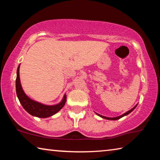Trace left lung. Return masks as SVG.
<instances>
[{
    "instance_id": "left-lung-1",
    "label": "left lung",
    "mask_w": 160,
    "mask_h": 160,
    "mask_svg": "<svg viewBox=\"0 0 160 160\" xmlns=\"http://www.w3.org/2000/svg\"><path fill=\"white\" fill-rule=\"evenodd\" d=\"M137 105L138 104H136L135 105V106L132 108V109H131V110H129V111H128V112H126L125 113H123V114H122V115H121V116H117V117H113V118H110V117H107V116H102V115H100V114H99V113H96L97 115H98L99 116H100V117H102V118H105V119H107V120H118V119H119V118H122V117H123V116H126V115H128V114H129L131 112H132V111H133L135 109V107H137Z\"/></svg>"
}]
</instances>
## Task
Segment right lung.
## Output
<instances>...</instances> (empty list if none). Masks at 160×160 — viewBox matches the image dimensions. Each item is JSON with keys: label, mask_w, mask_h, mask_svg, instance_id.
I'll return each mask as SVG.
<instances>
[{"label": "right lung", "mask_w": 160, "mask_h": 160, "mask_svg": "<svg viewBox=\"0 0 160 160\" xmlns=\"http://www.w3.org/2000/svg\"><path fill=\"white\" fill-rule=\"evenodd\" d=\"M20 65L17 70L16 78V93L22 106L29 114L39 118H47L58 112L66 102V94H64L62 101L55 105H46L32 100L27 95L22 88L20 79Z\"/></svg>", "instance_id": "right-lung-1"}]
</instances>
